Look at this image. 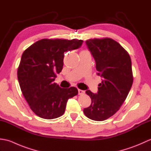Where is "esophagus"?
<instances>
[{
    "label": "esophagus",
    "mask_w": 151,
    "mask_h": 151,
    "mask_svg": "<svg viewBox=\"0 0 151 151\" xmlns=\"http://www.w3.org/2000/svg\"><path fill=\"white\" fill-rule=\"evenodd\" d=\"M85 91L84 90H82V89H78V94L79 95H83L84 94Z\"/></svg>",
    "instance_id": "obj_1"
}]
</instances>
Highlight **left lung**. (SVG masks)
I'll list each match as a JSON object with an SVG mask.
<instances>
[{"instance_id":"8db88e82","label":"left lung","mask_w":151,"mask_h":151,"mask_svg":"<svg viewBox=\"0 0 151 151\" xmlns=\"http://www.w3.org/2000/svg\"><path fill=\"white\" fill-rule=\"evenodd\" d=\"M86 44L102 79L97 93L86 91L91 104L84 113L90 119L102 121L119 110L129 94L133 83L132 62L129 53L110 38L88 40Z\"/></svg>"}]
</instances>
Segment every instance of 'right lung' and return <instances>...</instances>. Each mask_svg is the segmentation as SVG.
Returning <instances> with one entry per match:
<instances>
[{"label":"right lung","instance_id":"add662e5","mask_svg":"<svg viewBox=\"0 0 151 151\" xmlns=\"http://www.w3.org/2000/svg\"><path fill=\"white\" fill-rule=\"evenodd\" d=\"M82 40L43 39L22 53L17 78L22 95L37 116L46 119L64 114L67 101L78 94L75 87L62 88L54 83L63 69L64 52L77 49Z\"/></svg>","mask_w":151,"mask_h":151}]
</instances>
